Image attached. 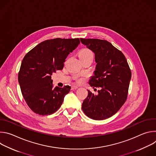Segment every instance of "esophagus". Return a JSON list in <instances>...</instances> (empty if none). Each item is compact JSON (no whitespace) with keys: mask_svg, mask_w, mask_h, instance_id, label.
<instances>
[{"mask_svg":"<svg viewBox=\"0 0 156 156\" xmlns=\"http://www.w3.org/2000/svg\"><path fill=\"white\" fill-rule=\"evenodd\" d=\"M72 90H76V89H78V86H76V85H73V86H72Z\"/></svg>","mask_w":156,"mask_h":156,"instance_id":"34e87169","label":"esophagus"}]
</instances>
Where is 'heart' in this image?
Here are the masks:
<instances>
[{"instance_id": "1", "label": "heart", "mask_w": 156, "mask_h": 156, "mask_svg": "<svg viewBox=\"0 0 156 156\" xmlns=\"http://www.w3.org/2000/svg\"><path fill=\"white\" fill-rule=\"evenodd\" d=\"M93 52L91 51V50L87 48H85L83 49L82 50L80 51V52H79V56L80 58H88V57H92L93 58ZM75 80L78 81V82H81L82 81V79L79 78L78 76H76L75 78Z\"/></svg>"}]
</instances>
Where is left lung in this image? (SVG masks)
I'll use <instances>...</instances> for the list:
<instances>
[{"label": "left lung", "instance_id": "8db88e82", "mask_svg": "<svg viewBox=\"0 0 156 156\" xmlns=\"http://www.w3.org/2000/svg\"><path fill=\"white\" fill-rule=\"evenodd\" d=\"M84 45L95 54L94 75L89 84L99 87L94 94L88 91L82 110L90 119L102 120L116 114L125 102L131 72L123 54L106 40L80 38Z\"/></svg>", "mask_w": 156, "mask_h": 156}]
</instances>
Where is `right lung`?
Masks as SVG:
<instances>
[{"label": "right lung", "mask_w": 156, "mask_h": 156, "mask_svg": "<svg viewBox=\"0 0 156 156\" xmlns=\"http://www.w3.org/2000/svg\"><path fill=\"white\" fill-rule=\"evenodd\" d=\"M80 43L79 38L46 40L23 58L18 73V82L25 101L34 113L48 115L60 107L71 87L65 86L54 88L51 75L63 69L66 57Z\"/></svg>", "instance_id": "obj_1"}]
</instances>
